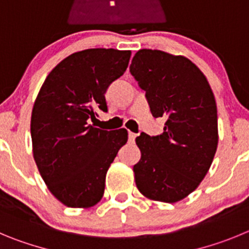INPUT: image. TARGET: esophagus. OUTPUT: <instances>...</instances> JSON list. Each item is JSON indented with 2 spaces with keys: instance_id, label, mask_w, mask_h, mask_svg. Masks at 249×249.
Listing matches in <instances>:
<instances>
[{
  "instance_id": "1",
  "label": "esophagus",
  "mask_w": 249,
  "mask_h": 249,
  "mask_svg": "<svg viewBox=\"0 0 249 249\" xmlns=\"http://www.w3.org/2000/svg\"><path fill=\"white\" fill-rule=\"evenodd\" d=\"M136 134L135 133H131V131H129V141L130 142H134L135 141V138H136Z\"/></svg>"
}]
</instances>
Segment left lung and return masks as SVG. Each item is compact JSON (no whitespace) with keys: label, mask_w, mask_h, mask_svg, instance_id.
<instances>
[{"label":"left lung","mask_w":249,"mask_h":249,"mask_svg":"<svg viewBox=\"0 0 249 249\" xmlns=\"http://www.w3.org/2000/svg\"><path fill=\"white\" fill-rule=\"evenodd\" d=\"M130 73L145 90L152 116L165 118L163 133H141L135 182L145 197L174 203L197 189L218 144L217 107L202 71L182 55L140 49Z\"/></svg>","instance_id":"obj_1"}]
</instances>
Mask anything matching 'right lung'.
I'll use <instances>...</instances> for the list:
<instances>
[{
	"instance_id": "right-lung-1",
	"label": "right lung",
	"mask_w": 249,
	"mask_h": 249,
	"mask_svg": "<svg viewBox=\"0 0 249 249\" xmlns=\"http://www.w3.org/2000/svg\"><path fill=\"white\" fill-rule=\"evenodd\" d=\"M130 51L91 48L73 53L53 68L33 105V158L49 191L63 205L88 208L102 200L105 176L127 141L125 129L103 130L88 123L104 94L129 64Z\"/></svg>"
}]
</instances>
